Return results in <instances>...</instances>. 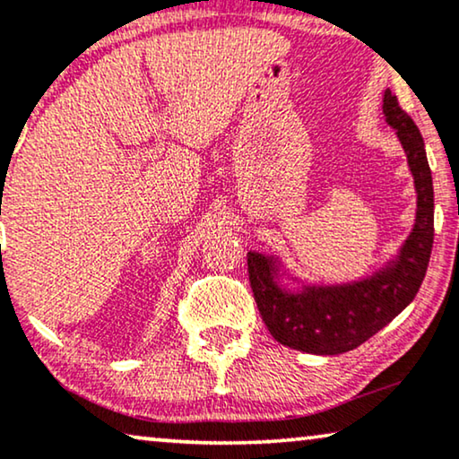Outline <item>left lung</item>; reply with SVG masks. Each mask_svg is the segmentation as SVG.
Returning a JSON list of instances; mask_svg holds the SVG:
<instances>
[{"instance_id": "left-lung-1", "label": "left lung", "mask_w": 459, "mask_h": 459, "mask_svg": "<svg viewBox=\"0 0 459 459\" xmlns=\"http://www.w3.org/2000/svg\"><path fill=\"white\" fill-rule=\"evenodd\" d=\"M385 121L397 131L416 187L413 228L385 267L347 284H281L286 272L275 255L248 253V278L267 330L280 344L303 353L353 351L393 322L416 297L429 269L435 238V192L424 140L391 90L382 98ZM297 281V278H290Z\"/></svg>"}]
</instances>
